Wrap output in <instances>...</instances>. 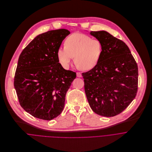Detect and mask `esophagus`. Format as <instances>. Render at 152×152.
<instances>
[{
    "instance_id": "34e87169",
    "label": "esophagus",
    "mask_w": 152,
    "mask_h": 152,
    "mask_svg": "<svg viewBox=\"0 0 152 152\" xmlns=\"http://www.w3.org/2000/svg\"><path fill=\"white\" fill-rule=\"evenodd\" d=\"M77 77H81L82 75L80 72H77Z\"/></svg>"
}]
</instances>
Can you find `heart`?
I'll list each match as a JSON object with an SVG mask.
<instances>
[{
	"label": "heart",
	"mask_w": 152,
	"mask_h": 152,
	"mask_svg": "<svg viewBox=\"0 0 152 152\" xmlns=\"http://www.w3.org/2000/svg\"><path fill=\"white\" fill-rule=\"evenodd\" d=\"M64 48H59L57 56L64 68H68L74 57V62L82 70L95 68L101 59L102 45L98 39L82 34H74L66 38Z\"/></svg>",
	"instance_id": "heart-1"
}]
</instances>
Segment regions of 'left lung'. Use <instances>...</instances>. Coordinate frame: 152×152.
Instances as JSON below:
<instances>
[{
  "label": "left lung",
  "mask_w": 152,
  "mask_h": 152,
  "mask_svg": "<svg viewBox=\"0 0 152 152\" xmlns=\"http://www.w3.org/2000/svg\"><path fill=\"white\" fill-rule=\"evenodd\" d=\"M90 34L99 41L102 53L97 65L82 74L92 110L104 117L122 113L135 98L138 66L127 45L105 30Z\"/></svg>",
  "instance_id": "8db88e82"
}]
</instances>
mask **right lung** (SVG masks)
Instances as JSON below:
<instances>
[{"instance_id":"1","label":"right lung","mask_w":152,"mask_h":152,"mask_svg":"<svg viewBox=\"0 0 152 152\" xmlns=\"http://www.w3.org/2000/svg\"><path fill=\"white\" fill-rule=\"evenodd\" d=\"M69 34L64 28L39 34L20 55L14 88L21 107L36 118L51 120L64 110L76 73L58 63L57 51Z\"/></svg>"}]
</instances>
